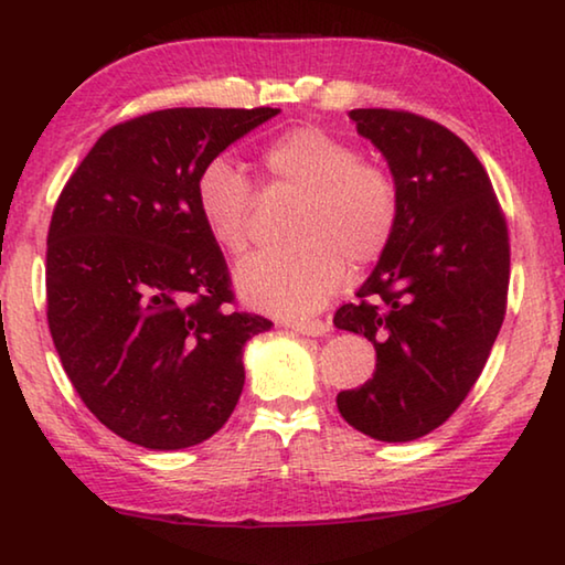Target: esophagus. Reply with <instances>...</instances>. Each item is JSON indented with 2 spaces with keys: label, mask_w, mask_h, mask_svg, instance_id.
Masks as SVG:
<instances>
[{
  "label": "esophagus",
  "mask_w": 565,
  "mask_h": 565,
  "mask_svg": "<svg viewBox=\"0 0 565 565\" xmlns=\"http://www.w3.org/2000/svg\"><path fill=\"white\" fill-rule=\"evenodd\" d=\"M289 329L301 333V337H327L331 331V327L327 321H319V319H309V321H291Z\"/></svg>",
  "instance_id": "obj_1"
}]
</instances>
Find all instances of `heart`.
I'll return each instance as SVG.
<instances>
[{
	"mask_svg": "<svg viewBox=\"0 0 565 565\" xmlns=\"http://www.w3.org/2000/svg\"><path fill=\"white\" fill-rule=\"evenodd\" d=\"M259 167L274 184L301 191L294 236L301 244L246 256L234 284L254 309L276 317H309L356 266L379 262L398 228L401 199L384 167L361 161L347 139L319 127H299L269 141ZM196 209L216 246L242 254L248 244L254 186L242 169L216 157L199 171Z\"/></svg>",
	"mask_w": 565,
	"mask_h": 565,
	"instance_id": "obj_1",
	"label": "heart"
}]
</instances>
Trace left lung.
Returning a JSON list of instances; mask_svg holds the SVG:
<instances>
[{
    "label": "left lung",
    "instance_id": "left-lung-1",
    "mask_svg": "<svg viewBox=\"0 0 565 565\" xmlns=\"http://www.w3.org/2000/svg\"><path fill=\"white\" fill-rule=\"evenodd\" d=\"M351 121L391 169L401 214L388 252L333 317L376 349L366 384L337 406L356 431L404 444L461 406L499 337L509 296V228L481 161L441 124L396 109Z\"/></svg>",
    "mask_w": 565,
    "mask_h": 565
}]
</instances>
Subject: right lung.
I'll return each mask as SVG.
<instances>
[{"label":"right lung","instance_id":"right-lung-1","mask_svg":"<svg viewBox=\"0 0 565 565\" xmlns=\"http://www.w3.org/2000/svg\"><path fill=\"white\" fill-rule=\"evenodd\" d=\"M279 109L179 107L104 131L56 199L46 321L76 394L124 441L177 451L222 428L244 343L222 248L196 209L204 164Z\"/></svg>","mask_w":565,"mask_h":565}]
</instances>
